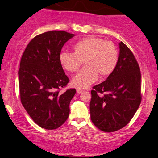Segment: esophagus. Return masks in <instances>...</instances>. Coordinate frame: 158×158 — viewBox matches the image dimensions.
<instances>
[{
    "label": "esophagus",
    "mask_w": 158,
    "mask_h": 158,
    "mask_svg": "<svg viewBox=\"0 0 158 158\" xmlns=\"http://www.w3.org/2000/svg\"><path fill=\"white\" fill-rule=\"evenodd\" d=\"M83 92V90L82 89H77V93H78V94H79V93H81Z\"/></svg>",
    "instance_id": "obj_1"
}]
</instances>
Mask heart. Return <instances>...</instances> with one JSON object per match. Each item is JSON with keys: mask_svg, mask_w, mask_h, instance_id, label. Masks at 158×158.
<instances>
[{"mask_svg": "<svg viewBox=\"0 0 158 158\" xmlns=\"http://www.w3.org/2000/svg\"><path fill=\"white\" fill-rule=\"evenodd\" d=\"M73 53L62 52L59 56L61 66L69 72L77 71L82 64L85 66L72 78L76 87L87 88L97 81L98 73L107 77L113 72L118 63V50L111 41L97 37H88L76 42Z\"/></svg>", "mask_w": 158, "mask_h": 158, "instance_id": "1", "label": "heart"}]
</instances>
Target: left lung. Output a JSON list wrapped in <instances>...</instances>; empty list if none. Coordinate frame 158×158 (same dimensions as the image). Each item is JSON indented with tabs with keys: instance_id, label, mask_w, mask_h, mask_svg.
Masks as SVG:
<instances>
[{
	"instance_id": "1",
	"label": "left lung",
	"mask_w": 158,
	"mask_h": 158,
	"mask_svg": "<svg viewBox=\"0 0 158 158\" xmlns=\"http://www.w3.org/2000/svg\"><path fill=\"white\" fill-rule=\"evenodd\" d=\"M119 47L115 69L106 80L94 86L91 91V120L98 128L108 133L125 127L133 118L141 101L139 65L125 44L121 41Z\"/></svg>"
}]
</instances>
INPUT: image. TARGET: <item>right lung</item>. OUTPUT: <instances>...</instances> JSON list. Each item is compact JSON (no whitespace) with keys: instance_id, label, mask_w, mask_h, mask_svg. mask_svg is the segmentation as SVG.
Wrapping results in <instances>:
<instances>
[{"instance_id":"add662e5","label":"right lung","mask_w":158,"mask_h":158,"mask_svg":"<svg viewBox=\"0 0 158 158\" xmlns=\"http://www.w3.org/2000/svg\"><path fill=\"white\" fill-rule=\"evenodd\" d=\"M74 34L52 31L36 35L22 56L19 75L22 104L32 119L47 130L60 127L69 117L75 89L60 93L69 82L59 62L61 49Z\"/></svg>"}]
</instances>
